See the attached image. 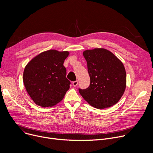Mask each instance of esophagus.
Segmentation results:
<instances>
[{
    "mask_svg": "<svg viewBox=\"0 0 153 153\" xmlns=\"http://www.w3.org/2000/svg\"><path fill=\"white\" fill-rule=\"evenodd\" d=\"M77 84H78V81H77V80L74 81V82H73V85L74 87H76V86L77 85Z\"/></svg>",
    "mask_w": 153,
    "mask_h": 153,
    "instance_id": "obj_1",
    "label": "esophagus"
}]
</instances>
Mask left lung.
Returning <instances> with one entry per match:
<instances>
[{
    "mask_svg": "<svg viewBox=\"0 0 153 153\" xmlns=\"http://www.w3.org/2000/svg\"><path fill=\"white\" fill-rule=\"evenodd\" d=\"M86 60L90 85L79 93L90 105L103 109L117 103L123 96L126 85L123 63L111 51L104 48L83 52Z\"/></svg>",
    "mask_w": 153,
    "mask_h": 153,
    "instance_id": "left-lung-1",
    "label": "left lung"
}]
</instances>
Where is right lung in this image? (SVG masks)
<instances>
[{"instance_id": "obj_1", "label": "right lung", "mask_w": 153, "mask_h": 153, "mask_svg": "<svg viewBox=\"0 0 153 153\" xmlns=\"http://www.w3.org/2000/svg\"><path fill=\"white\" fill-rule=\"evenodd\" d=\"M70 53L50 50L43 51L26 65L23 74L25 89L33 102L41 107L60 102L70 88L64 61Z\"/></svg>"}]
</instances>
